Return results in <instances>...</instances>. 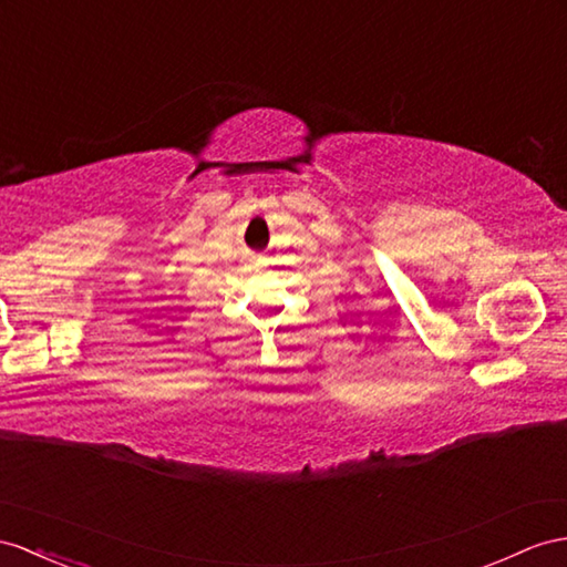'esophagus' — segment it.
Masks as SVG:
<instances>
[{"mask_svg":"<svg viewBox=\"0 0 567 567\" xmlns=\"http://www.w3.org/2000/svg\"><path fill=\"white\" fill-rule=\"evenodd\" d=\"M251 260H254V266H256V268H258V266H264V264H266V258H264V256H254Z\"/></svg>","mask_w":567,"mask_h":567,"instance_id":"obj_1","label":"esophagus"}]
</instances>
